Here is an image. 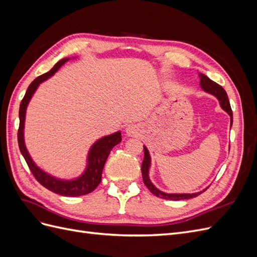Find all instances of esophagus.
<instances>
[{"label":"esophagus","mask_w":257,"mask_h":257,"mask_svg":"<svg viewBox=\"0 0 257 257\" xmlns=\"http://www.w3.org/2000/svg\"><path fill=\"white\" fill-rule=\"evenodd\" d=\"M125 133L130 137H137L139 134H141V130L137 125H134V124H131L125 130Z\"/></svg>","instance_id":"34e87169"}]
</instances>
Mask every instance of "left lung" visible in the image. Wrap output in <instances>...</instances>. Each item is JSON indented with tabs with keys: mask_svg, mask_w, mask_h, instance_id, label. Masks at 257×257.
Here are the masks:
<instances>
[{
	"mask_svg": "<svg viewBox=\"0 0 257 257\" xmlns=\"http://www.w3.org/2000/svg\"><path fill=\"white\" fill-rule=\"evenodd\" d=\"M199 78H200V88L203 89L205 92L210 93V94L214 95L217 99H219L220 105L223 108V110L226 111L229 116H230V126L232 125V111L230 108V104L229 100L227 97V93L225 91L220 84H217L216 82L212 81L210 78L204 74L199 73ZM144 161L142 164V174H143V179H144V183L146 184V186L149 191L154 194L155 196H158L160 198H164V199H170V200H180V199H190L193 197L198 196L199 194H201L203 192H205L207 189L203 190L201 192H197V193H193V194H169V193H165L162 192L159 189L155 188L153 185V183L151 182L150 178H149V169H150V165H151V158H150V153L148 151V149L146 148V146H144Z\"/></svg>",
	"mask_w": 257,
	"mask_h": 257,
	"instance_id": "left-lung-1",
	"label": "left lung"
}]
</instances>
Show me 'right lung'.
<instances>
[{
    "label": "right lung",
    "instance_id": "obj_1",
    "mask_svg": "<svg viewBox=\"0 0 257 257\" xmlns=\"http://www.w3.org/2000/svg\"><path fill=\"white\" fill-rule=\"evenodd\" d=\"M69 58H65L60 60L58 63L54 65L48 73H46L42 76H38L36 79H34L29 85V88L26 92L25 97L22 98L19 108V130H18V145L21 154L25 158L27 164L32 172L33 176L36 180L40 182L46 189L49 191L57 193L59 195L63 196H81L89 194L92 191L96 189V186L100 183L102 180V173L103 168L106 163V160L109 155L112 148L121 143V132H115L111 135H107L102 138H99L90 148V151L88 153L87 159V167H85L82 175L78 178L72 179V180H64V179H59L53 177L43 169L38 167L33 162L32 158L30 157L28 149L25 144V134H23V130H25V122H26V112L27 107L30 103L31 98L35 93L36 89L38 88L42 82L50 78L53 74L56 73L58 69L63 65L65 62H67Z\"/></svg>",
    "mask_w": 257,
    "mask_h": 257
}]
</instances>
